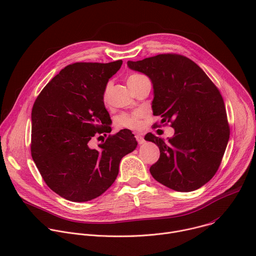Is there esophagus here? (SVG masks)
Here are the masks:
<instances>
[{"label":"esophagus","mask_w":256,"mask_h":256,"mask_svg":"<svg viewBox=\"0 0 256 256\" xmlns=\"http://www.w3.org/2000/svg\"><path fill=\"white\" fill-rule=\"evenodd\" d=\"M135 138H136L137 142H138L140 144H142L144 142V136H142V135H140V134H137V135H135Z\"/></svg>","instance_id":"34e87169"}]
</instances>
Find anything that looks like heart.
Here are the masks:
<instances>
[{"mask_svg": "<svg viewBox=\"0 0 256 256\" xmlns=\"http://www.w3.org/2000/svg\"><path fill=\"white\" fill-rule=\"evenodd\" d=\"M144 78H146V76L142 74H132L128 76L127 83L129 85V87H132L133 85H135L137 82L140 81ZM110 87V84H108L102 93V100L104 102H108V100ZM140 116H142V112H132V114H123L116 119V124L120 127H125V128H131V129L140 128Z\"/></svg>", "mask_w": 256, "mask_h": 256, "instance_id": "b5f03b06", "label": "heart"}]
</instances>
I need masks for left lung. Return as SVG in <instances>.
<instances>
[{"label": "left lung", "mask_w": 256, "mask_h": 256, "mask_svg": "<svg viewBox=\"0 0 256 256\" xmlns=\"http://www.w3.org/2000/svg\"><path fill=\"white\" fill-rule=\"evenodd\" d=\"M127 66L150 78L154 116L174 128L168 142L152 133L144 137L160 148L159 160L150 168L152 176L174 190H198L220 168L230 138L220 90L198 64L182 55L159 54Z\"/></svg>", "instance_id": "1"}]
</instances>
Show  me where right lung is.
Wrapping results in <instances>:
<instances>
[{
	"instance_id": "1",
	"label": "right lung",
	"mask_w": 256,
	"mask_h": 256,
	"mask_svg": "<svg viewBox=\"0 0 256 256\" xmlns=\"http://www.w3.org/2000/svg\"><path fill=\"white\" fill-rule=\"evenodd\" d=\"M123 62H76L44 87L32 110V160L47 186L72 202L102 194L116 180L124 156L137 146L134 134L121 130L89 146L112 120L102 100L110 78Z\"/></svg>"
}]
</instances>
